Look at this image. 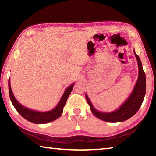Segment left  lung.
Instances as JSON below:
<instances>
[{"instance_id":"8db88e82","label":"left lung","mask_w":156,"mask_h":156,"mask_svg":"<svg viewBox=\"0 0 156 156\" xmlns=\"http://www.w3.org/2000/svg\"><path fill=\"white\" fill-rule=\"evenodd\" d=\"M133 52L138 61V78L130 96L118 109L112 112H99L93 106L87 95L85 94L87 101L90 107L91 112L99 119L109 122H123L135 115L140 107L146 93V76L142 68L140 59L136 54L135 50Z\"/></svg>"}]
</instances>
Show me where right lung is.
Masks as SVG:
<instances>
[{
    "instance_id": "obj_1",
    "label": "right lung",
    "mask_w": 156,
    "mask_h": 156,
    "mask_svg": "<svg viewBox=\"0 0 156 156\" xmlns=\"http://www.w3.org/2000/svg\"><path fill=\"white\" fill-rule=\"evenodd\" d=\"M9 97L12 105H14L15 109L19 113V114L28 121L35 124H45L52 122L58 118L62 115L63 112V108L67 102V100L72 92L74 83H72L65 89L64 94L60 98V101L56 107L48 112H38L33 109H30L21 105L18 100L16 99L13 94L11 84H10V79L8 82Z\"/></svg>"
}]
</instances>
